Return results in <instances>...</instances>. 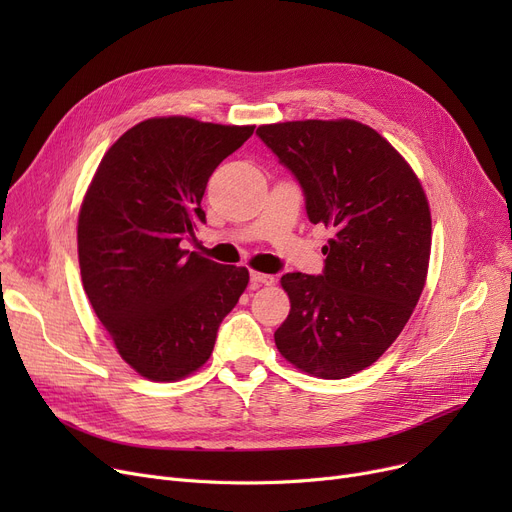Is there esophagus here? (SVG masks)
<instances>
[{
  "instance_id": "esophagus-1",
  "label": "esophagus",
  "mask_w": 512,
  "mask_h": 512,
  "mask_svg": "<svg viewBox=\"0 0 512 512\" xmlns=\"http://www.w3.org/2000/svg\"><path fill=\"white\" fill-rule=\"evenodd\" d=\"M276 280L270 274H259V272H251V286H272Z\"/></svg>"
}]
</instances>
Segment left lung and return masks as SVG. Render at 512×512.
Segmentation results:
<instances>
[{"label": "left lung", "mask_w": 512, "mask_h": 512, "mask_svg": "<svg viewBox=\"0 0 512 512\" xmlns=\"http://www.w3.org/2000/svg\"><path fill=\"white\" fill-rule=\"evenodd\" d=\"M257 134L299 180L309 222L334 230L324 274L282 276L290 313L276 346L305 373L348 378L386 353L421 297L427 197L405 157L361 122H280Z\"/></svg>", "instance_id": "obj_1"}]
</instances>
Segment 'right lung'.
I'll return each mask as SVG.
<instances>
[{"mask_svg":"<svg viewBox=\"0 0 512 512\" xmlns=\"http://www.w3.org/2000/svg\"><path fill=\"white\" fill-rule=\"evenodd\" d=\"M255 126L149 118L107 149L78 213L83 286L120 357L143 378L176 382L211 355L247 267L180 247L205 222L213 170Z\"/></svg>","mask_w":512,"mask_h":512,"instance_id":"1","label":"right lung"}]
</instances>
